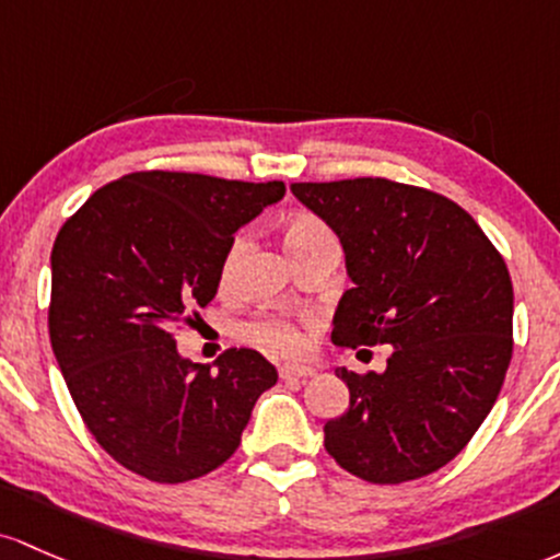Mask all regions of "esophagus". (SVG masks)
<instances>
[{
	"mask_svg": "<svg viewBox=\"0 0 560 560\" xmlns=\"http://www.w3.org/2000/svg\"><path fill=\"white\" fill-rule=\"evenodd\" d=\"M312 375H317V370L310 368V364H282L280 368L282 381H306Z\"/></svg>",
	"mask_w": 560,
	"mask_h": 560,
	"instance_id": "34e87169",
	"label": "esophagus"
}]
</instances>
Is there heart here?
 <instances>
[{
  "mask_svg": "<svg viewBox=\"0 0 560 560\" xmlns=\"http://www.w3.org/2000/svg\"><path fill=\"white\" fill-rule=\"evenodd\" d=\"M330 230L319 222L312 213H291V217L282 219V243H285L288 254L296 256L304 248H310L312 243H317L319 237H328ZM237 256H241V243H235L228 256V264H224V278H230L232 269H235ZM243 336L248 338L256 347L280 351V354H291L301 347L299 330L293 328L285 319H256V323H248L243 328Z\"/></svg>",
  "mask_w": 560,
  "mask_h": 560,
  "instance_id": "obj_1",
  "label": "heart"
}]
</instances>
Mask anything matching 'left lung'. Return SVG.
I'll list each match as a JSON object with an SVG mask.
<instances>
[{
	"instance_id": "obj_1",
	"label": "left lung",
	"mask_w": 560,
	"mask_h": 560,
	"mask_svg": "<svg viewBox=\"0 0 560 560\" xmlns=\"http://www.w3.org/2000/svg\"><path fill=\"white\" fill-rule=\"evenodd\" d=\"M293 196L341 241L351 288L338 347H392L383 373L338 368L349 410L325 450L373 483L447 466L498 399L513 354V282L498 248L450 198L392 179L296 182Z\"/></svg>"
}]
</instances>
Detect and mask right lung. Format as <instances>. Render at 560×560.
Masks as SVG:
<instances>
[{
    "mask_svg": "<svg viewBox=\"0 0 560 560\" xmlns=\"http://www.w3.org/2000/svg\"><path fill=\"white\" fill-rule=\"evenodd\" d=\"M282 196V182L135 172L100 187L55 237V360L86 429L131 474L182 483L219 468L278 383L259 351L196 364L172 330L217 296L232 235Z\"/></svg>",
    "mask_w": 560,
    "mask_h": 560,
    "instance_id": "1",
    "label": "right lung"
}]
</instances>
